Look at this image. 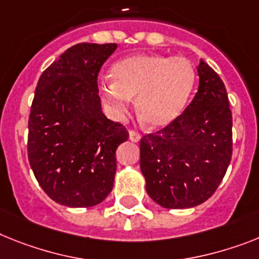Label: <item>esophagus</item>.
Returning a JSON list of instances; mask_svg holds the SVG:
<instances>
[{
  "instance_id": "1",
  "label": "esophagus",
  "mask_w": 259,
  "mask_h": 259,
  "mask_svg": "<svg viewBox=\"0 0 259 259\" xmlns=\"http://www.w3.org/2000/svg\"><path fill=\"white\" fill-rule=\"evenodd\" d=\"M129 137H130V140L133 141V142H138V141L141 140V134L138 133V132H136V130H130Z\"/></svg>"
}]
</instances>
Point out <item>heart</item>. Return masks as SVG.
Here are the masks:
<instances>
[{
    "mask_svg": "<svg viewBox=\"0 0 259 259\" xmlns=\"http://www.w3.org/2000/svg\"><path fill=\"white\" fill-rule=\"evenodd\" d=\"M110 84L101 87L103 101L113 112L127 113L130 99L143 123L164 127L183 112L196 81L190 60L182 56L136 54L117 62L110 69Z\"/></svg>",
    "mask_w": 259,
    "mask_h": 259,
    "instance_id": "obj_1",
    "label": "heart"
}]
</instances>
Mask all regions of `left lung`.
Instances as JSON below:
<instances>
[{
	"label": "left lung",
	"instance_id": "1",
	"mask_svg": "<svg viewBox=\"0 0 259 259\" xmlns=\"http://www.w3.org/2000/svg\"><path fill=\"white\" fill-rule=\"evenodd\" d=\"M199 89L170 125L141 138V171L149 196L170 209L196 207L225 177L233 151L232 110L220 76L203 60Z\"/></svg>",
	"mask_w": 259,
	"mask_h": 259
}]
</instances>
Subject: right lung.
I'll use <instances>...</instances> for the list:
<instances>
[{
	"instance_id": "obj_1",
	"label": "right lung",
	"mask_w": 259,
	"mask_h": 259,
	"mask_svg": "<svg viewBox=\"0 0 259 259\" xmlns=\"http://www.w3.org/2000/svg\"><path fill=\"white\" fill-rule=\"evenodd\" d=\"M116 43H79L43 71L31 104L27 155L50 197L72 208L93 207L114 183L116 150L129 138L101 110L97 77Z\"/></svg>"
}]
</instances>
